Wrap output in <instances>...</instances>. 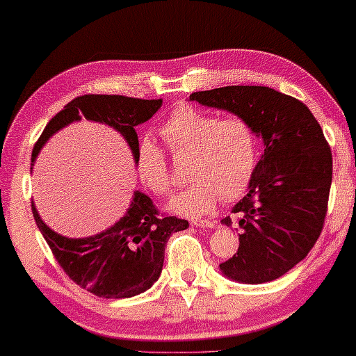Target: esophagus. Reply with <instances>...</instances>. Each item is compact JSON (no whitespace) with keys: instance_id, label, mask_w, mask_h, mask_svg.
I'll return each instance as SVG.
<instances>
[{"instance_id":"obj_1","label":"esophagus","mask_w":356,"mask_h":356,"mask_svg":"<svg viewBox=\"0 0 356 356\" xmlns=\"http://www.w3.org/2000/svg\"><path fill=\"white\" fill-rule=\"evenodd\" d=\"M193 225H196L199 228H213V227H216V222H212V220H193Z\"/></svg>"}]
</instances>
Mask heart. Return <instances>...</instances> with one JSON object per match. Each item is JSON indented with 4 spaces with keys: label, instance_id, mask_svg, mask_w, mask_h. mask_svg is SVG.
Returning a JSON list of instances; mask_svg holds the SVG:
<instances>
[{
    "label": "heart",
    "instance_id": "1",
    "mask_svg": "<svg viewBox=\"0 0 356 356\" xmlns=\"http://www.w3.org/2000/svg\"><path fill=\"white\" fill-rule=\"evenodd\" d=\"M160 134L173 154H191L186 172L191 183L172 199L173 212L201 217L218 199L233 202L248 191L259 162V134L246 118H222L193 104H179L160 126ZM136 172L155 196L172 193L167 155L152 139L139 143Z\"/></svg>",
    "mask_w": 356,
    "mask_h": 356
}]
</instances>
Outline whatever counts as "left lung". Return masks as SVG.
<instances>
[{"instance_id": "8db88e82", "label": "left lung", "mask_w": 356, "mask_h": 356, "mask_svg": "<svg viewBox=\"0 0 356 356\" xmlns=\"http://www.w3.org/2000/svg\"><path fill=\"white\" fill-rule=\"evenodd\" d=\"M189 99L246 118L264 139L250 191L233 207L240 246L220 269L245 284L279 279L308 256L323 232L332 152L308 106L262 86H227ZM227 227L233 218H222Z\"/></svg>"}]
</instances>
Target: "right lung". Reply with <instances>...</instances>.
Here are the masks:
<instances>
[{
	"label": "right lung",
	"instance_id": "1",
	"mask_svg": "<svg viewBox=\"0 0 356 356\" xmlns=\"http://www.w3.org/2000/svg\"><path fill=\"white\" fill-rule=\"evenodd\" d=\"M162 102L100 94L76 97L48 121L33 145L32 162L50 136L81 118L113 126L129 144L136 160L139 140L134 128L152 118ZM32 213L66 275L100 298H129L150 289L162 272L168 238L189 227L184 218L159 212L152 199L139 191L120 222L89 238L72 240L58 235L42 222L33 204Z\"/></svg>",
	"mask_w": 356,
	"mask_h": 356
}]
</instances>
